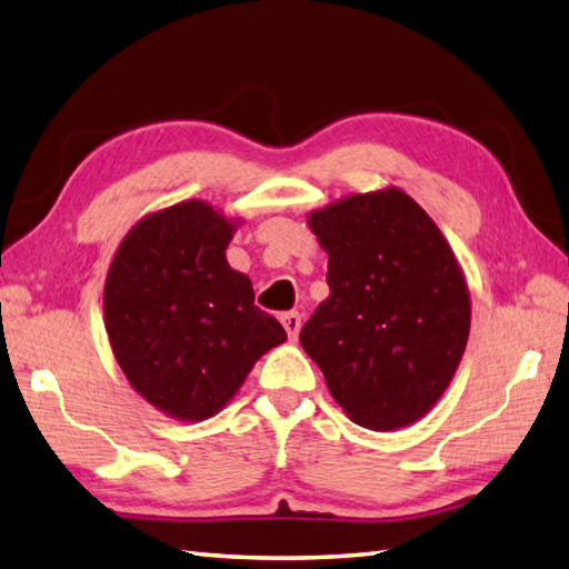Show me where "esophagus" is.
Segmentation results:
<instances>
[{
	"label": "esophagus",
	"mask_w": 569,
	"mask_h": 569,
	"mask_svg": "<svg viewBox=\"0 0 569 569\" xmlns=\"http://www.w3.org/2000/svg\"><path fill=\"white\" fill-rule=\"evenodd\" d=\"M300 320H303V318H300V312H283V316H281L283 328L288 332V340H296V337H298L300 325H303Z\"/></svg>",
	"instance_id": "1"
}]
</instances>
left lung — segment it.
<instances>
[{"instance_id": "obj_1", "label": "left lung", "mask_w": 569, "mask_h": 569, "mask_svg": "<svg viewBox=\"0 0 569 569\" xmlns=\"http://www.w3.org/2000/svg\"><path fill=\"white\" fill-rule=\"evenodd\" d=\"M310 229L328 251L330 296L300 345L357 426H410L452 381L469 337V293L450 244L398 188L312 212Z\"/></svg>"}]
</instances>
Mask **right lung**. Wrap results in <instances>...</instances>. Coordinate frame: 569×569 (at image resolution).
Returning a JSON list of instances; mask_svg holds the SVG:
<instances>
[{"mask_svg": "<svg viewBox=\"0 0 569 569\" xmlns=\"http://www.w3.org/2000/svg\"><path fill=\"white\" fill-rule=\"evenodd\" d=\"M234 224L208 202L153 212L119 244L104 283V325L129 383L178 420L214 416L286 330L229 269Z\"/></svg>", "mask_w": 569, "mask_h": 569, "instance_id": "right-lung-1", "label": "right lung"}]
</instances>
